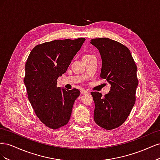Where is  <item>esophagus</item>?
<instances>
[{"label":"esophagus","instance_id":"esophagus-1","mask_svg":"<svg viewBox=\"0 0 160 160\" xmlns=\"http://www.w3.org/2000/svg\"><path fill=\"white\" fill-rule=\"evenodd\" d=\"M81 93H82V94H85V93H88L89 92L87 91V90H85V89H82L81 91Z\"/></svg>","mask_w":160,"mask_h":160}]
</instances>
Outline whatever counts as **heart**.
Here are the masks:
<instances>
[{
  "label": "heart",
  "mask_w": 160,
  "mask_h": 160,
  "mask_svg": "<svg viewBox=\"0 0 160 160\" xmlns=\"http://www.w3.org/2000/svg\"><path fill=\"white\" fill-rule=\"evenodd\" d=\"M85 56H88V55H85Z\"/></svg>",
  "instance_id": "b5f03b06"
}]
</instances>
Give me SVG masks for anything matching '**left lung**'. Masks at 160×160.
<instances>
[{
  "mask_svg": "<svg viewBox=\"0 0 160 160\" xmlns=\"http://www.w3.org/2000/svg\"><path fill=\"white\" fill-rule=\"evenodd\" d=\"M90 43L101 57L100 77L111 85L104 97L98 91L91 93L95 103L94 120L99 126L113 129L125 122L135 104L137 66L128 48L118 41L99 38L91 39Z\"/></svg>",
  "mask_w": 160,
  "mask_h": 160,
  "instance_id": "8db88e82",
  "label": "left lung"
}]
</instances>
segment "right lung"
I'll list each match as a JSON object with an SVG mask.
<instances>
[{"label":"right lung","instance_id":"add662e5","mask_svg":"<svg viewBox=\"0 0 160 160\" xmlns=\"http://www.w3.org/2000/svg\"><path fill=\"white\" fill-rule=\"evenodd\" d=\"M85 41L79 38L44 42L34 47L28 55L24 83L37 116L48 128L58 129L70 119L80 91L57 88V79L67 71Z\"/></svg>","mask_w":160,"mask_h":160}]
</instances>
